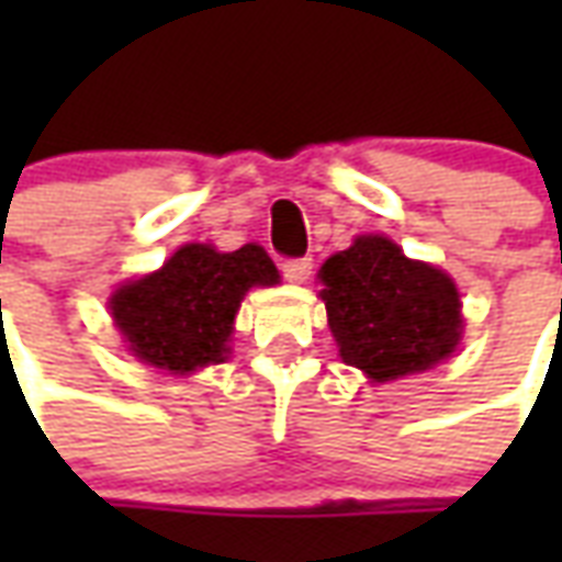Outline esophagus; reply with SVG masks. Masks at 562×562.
<instances>
[{
	"mask_svg": "<svg viewBox=\"0 0 562 562\" xmlns=\"http://www.w3.org/2000/svg\"><path fill=\"white\" fill-rule=\"evenodd\" d=\"M313 273V258H285L282 261V277L289 282H306Z\"/></svg>",
	"mask_w": 562,
	"mask_h": 562,
	"instance_id": "esophagus-1",
	"label": "esophagus"
}]
</instances>
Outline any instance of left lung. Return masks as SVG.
<instances>
[{
	"instance_id": "left-lung-1",
	"label": "left lung",
	"mask_w": 562,
	"mask_h": 562,
	"mask_svg": "<svg viewBox=\"0 0 562 562\" xmlns=\"http://www.w3.org/2000/svg\"><path fill=\"white\" fill-rule=\"evenodd\" d=\"M328 328L340 358L373 382L424 373L451 358L463 334L460 292L434 265L382 234H361L322 270Z\"/></svg>"
}]
</instances>
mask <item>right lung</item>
<instances>
[{
  "mask_svg": "<svg viewBox=\"0 0 562 562\" xmlns=\"http://www.w3.org/2000/svg\"><path fill=\"white\" fill-rule=\"evenodd\" d=\"M277 282L280 270L261 246L216 252L210 244H186L156 273L120 285L111 316L138 361L189 376L228 358L244 294Z\"/></svg>",
  "mask_w": 562,
  "mask_h": 562,
  "instance_id": "right-lung-1",
  "label": "right lung"
}]
</instances>
